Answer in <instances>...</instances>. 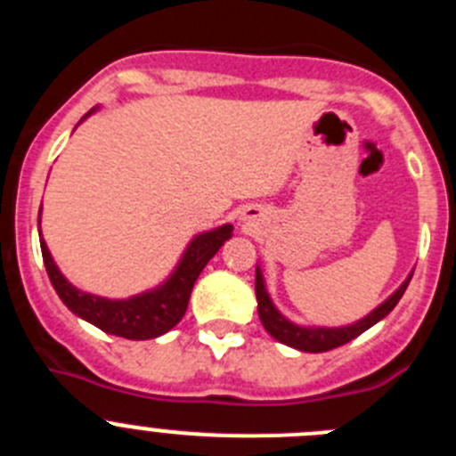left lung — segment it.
I'll list each match as a JSON object with an SVG mask.
<instances>
[{"instance_id":"left-lung-1","label":"left lung","mask_w":456,"mask_h":456,"mask_svg":"<svg viewBox=\"0 0 456 456\" xmlns=\"http://www.w3.org/2000/svg\"><path fill=\"white\" fill-rule=\"evenodd\" d=\"M413 273H409L404 283L390 294L384 304L374 308L370 315H365L363 320L354 322L349 326H338V329H324V326H317V329H310V326H297L289 320H285L276 308H273L272 299H269L267 289H265V278L260 267L256 269V297H257V315H260V322L267 329V333L272 338H276L278 342H283L288 347L299 349V352H310V354H320L329 352V349H336L340 345H347L354 338H358L363 331H368L370 326L377 324L379 320H384L390 310L397 305V301L402 299L404 289L409 288V281Z\"/></svg>"}]
</instances>
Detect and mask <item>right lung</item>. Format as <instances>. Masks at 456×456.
<instances>
[{"mask_svg": "<svg viewBox=\"0 0 456 456\" xmlns=\"http://www.w3.org/2000/svg\"><path fill=\"white\" fill-rule=\"evenodd\" d=\"M231 224L215 228V231L200 232L189 241L183 260L167 283L151 289V292L136 294V297L120 301L104 299V297H95V294H86L82 289L72 288L52 260L43 235H40V251H43V263H45L47 276H50L56 294L61 297L63 304L75 315L91 322L93 326H98L111 336L127 338V340H151V338L171 331L173 326L183 320L196 278L200 276L205 265L215 257V253L224 247V241L231 240Z\"/></svg>", "mask_w": 456, "mask_h": 456, "instance_id": "add662e5", "label": "right lung"}]
</instances>
